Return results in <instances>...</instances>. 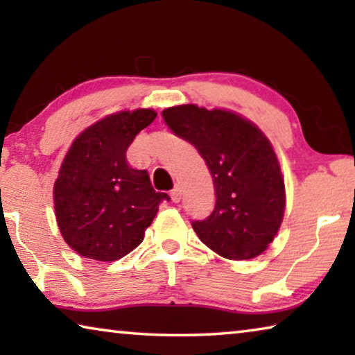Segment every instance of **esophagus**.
Segmentation results:
<instances>
[{
    "label": "esophagus",
    "mask_w": 355,
    "mask_h": 355,
    "mask_svg": "<svg viewBox=\"0 0 355 355\" xmlns=\"http://www.w3.org/2000/svg\"><path fill=\"white\" fill-rule=\"evenodd\" d=\"M171 199L173 203H178L182 200V188H180V186H177V188H173L171 191Z\"/></svg>",
    "instance_id": "34e87169"
}]
</instances>
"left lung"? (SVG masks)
Masks as SVG:
<instances>
[{"instance_id": "8db88e82", "label": "left lung", "mask_w": 355, "mask_h": 355, "mask_svg": "<svg viewBox=\"0 0 355 355\" xmlns=\"http://www.w3.org/2000/svg\"><path fill=\"white\" fill-rule=\"evenodd\" d=\"M163 119L197 148L213 177L214 209L192 220L197 236L228 260L260 255L285 213V183L271 142L250 120L224 110L182 105L167 107Z\"/></svg>"}]
</instances>
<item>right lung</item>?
Listing matches in <instances>:
<instances>
[{"label":"right lung","mask_w":355,"mask_h":355,"mask_svg":"<svg viewBox=\"0 0 355 355\" xmlns=\"http://www.w3.org/2000/svg\"><path fill=\"white\" fill-rule=\"evenodd\" d=\"M156 117L153 110L111 114L86 128L62 161L55 189L61 235L81 257L114 261L142 243L166 192L147 171L127 163V150Z\"/></svg>","instance_id":"1"}]
</instances>
